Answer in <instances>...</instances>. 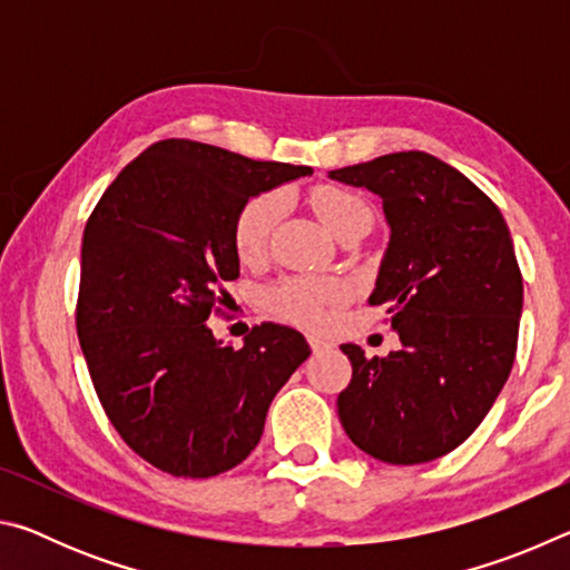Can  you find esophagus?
I'll return each mask as SVG.
<instances>
[{
	"mask_svg": "<svg viewBox=\"0 0 570 570\" xmlns=\"http://www.w3.org/2000/svg\"><path fill=\"white\" fill-rule=\"evenodd\" d=\"M306 340H308V346H312V352H324V350H330V346H332L330 342L322 340V336H316V334H308Z\"/></svg>",
	"mask_w": 570,
	"mask_h": 570,
	"instance_id": "esophagus-1",
	"label": "esophagus"
}]
</instances>
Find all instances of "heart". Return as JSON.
<instances>
[{"mask_svg": "<svg viewBox=\"0 0 570 570\" xmlns=\"http://www.w3.org/2000/svg\"><path fill=\"white\" fill-rule=\"evenodd\" d=\"M308 206L314 208V214L334 236L352 226L354 220L372 218L370 206L360 196L336 186L314 188L308 193ZM282 208L284 200L278 193H262V196H254L240 206L234 220V246L244 262H254L264 254L268 236L282 216ZM336 294H340V286L330 278H286V282L268 288L266 304L284 320L316 324L322 322L324 304L334 302Z\"/></svg>", "mask_w": 570, "mask_h": 570, "instance_id": "heart-1", "label": "heart"}]
</instances>
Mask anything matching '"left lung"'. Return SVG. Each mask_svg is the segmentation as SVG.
I'll return each mask as SVG.
<instances>
[{"mask_svg": "<svg viewBox=\"0 0 570 570\" xmlns=\"http://www.w3.org/2000/svg\"><path fill=\"white\" fill-rule=\"evenodd\" d=\"M382 200L390 244L372 306H390L402 346L364 356L342 344L352 382L336 407L356 448L417 465L462 445L510 374L523 276L498 206L475 183L422 150L330 170Z\"/></svg>", "mask_w": 570, "mask_h": 570, "instance_id": "8db88e82", "label": "left lung"}]
</instances>
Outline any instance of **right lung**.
Instances as JSON below:
<instances>
[{
    "mask_svg": "<svg viewBox=\"0 0 570 570\" xmlns=\"http://www.w3.org/2000/svg\"><path fill=\"white\" fill-rule=\"evenodd\" d=\"M312 168L206 142H153L120 170L82 234L77 336L120 438L176 478H214L258 445L268 404L312 350L254 326L240 350L206 320L238 278L240 206Z\"/></svg>",
    "mask_w": 570,
    "mask_h": 570,
    "instance_id": "obj_1",
    "label": "right lung"
}]
</instances>
